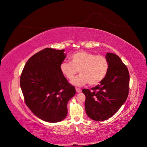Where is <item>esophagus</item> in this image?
I'll use <instances>...</instances> for the list:
<instances>
[{
	"label": "esophagus",
	"instance_id": "esophagus-1",
	"mask_svg": "<svg viewBox=\"0 0 147 147\" xmlns=\"http://www.w3.org/2000/svg\"><path fill=\"white\" fill-rule=\"evenodd\" d=\"M75 90H76V91H77V92H78V93H79V92H82L81 89H80V88H75Z\"/></svg>",
	"mask_w": 147,
	"mask_h": 147
}]
</instances>
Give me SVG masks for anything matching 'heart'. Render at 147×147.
Instances as JSON below:
<instances>
[{
  "mask_svg": "<svg viewBox=\"0 0 147 147\" xmlns=\"http://www.w3.org/2000/svg\"><path fill=\"white\" fill-rule=\"evenodd\" d=\"M69 60L60 64V70L69 80H72L79 70L80 74L72 82L74 85L82 86L88 82L91 86L97 85L107 74L109 64L105 56L80 51L71 55Z\"/></svg>",
  "mask_w": 147,
  "mask_h": 147,
  "instance_id": "obj_1",
  "label": "heart"
}]
</instances>
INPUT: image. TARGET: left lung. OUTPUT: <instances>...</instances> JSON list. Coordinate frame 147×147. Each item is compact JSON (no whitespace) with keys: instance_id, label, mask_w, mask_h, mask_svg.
Wrapping results in <instances>:
<instances>
[{"instance_id":"1","label":"left lung","mask_w":147,"mask_h":147,"mask_svg":"<svg viewBox=\"0 0 147 147\" xmlns=\"http://www.w3.org/2000/svg\"><path fill=\"white\" fill-rule=\"evenodd\" d=\"M109 67L100 84L92 91L83 89L84 105L88 116L95 121H104L116 113L126 100L129 94V74L125 64L117 55H106Z\"/></svg>"}]
</instances>
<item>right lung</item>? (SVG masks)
I'll return each instance as SVG.
<instances>
[{
    "instance_id": "right-lung-1",
    "label": "right lung",
    "mask_w": 147,
    "mask_h": 147,
    "mask_svg": "<svg viewBox=\"0 0 147 147\" xmlns=\"http://www.w3.org/2000/svg\"><path fill=\"white\" fill-rule=\"evenodd\" d=\"M64 50L47 48L30 57L21 73L20 86L25 103L40 119L49 123L63 120L75 88L60 70Z\"/></svg>"
}]
</instances>
